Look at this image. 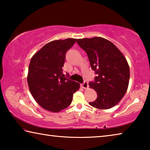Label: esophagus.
<instances>
[{"mask_svg":"<svg viewBox=\"0 0 150 150\" xmlns=\"http://www.w3.org/2000/svg\"><path fill=\"white\" fill-rule=\"evenodd\" d=\"M81 86H82V87H83V88H88V87L87 81H84V83H83V84L81 85Z\"/></svg>","mask_w":150,"mask_h":150,"instance_id":"obj_1","label":"esophagus"}]
</instances>
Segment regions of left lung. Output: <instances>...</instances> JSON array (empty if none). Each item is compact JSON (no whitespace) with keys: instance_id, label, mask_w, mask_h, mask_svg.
I'll return each instance as SVG.
<instances>
[{"instance_id":"1","label":"left lung","mask_w":150,"mask_h":150,"mask_svg":"<svg viewBox=\"0 0 150 150\" xmlns=\"http://www.w3.org/2000/svg\"><path fill=\"white\" fill-rule=\"evenodd\" d=\"M77 44L88 55L96 77L90 82L97 98L89 105L98 109L111 108L120 102L128 89L130 68L126 57L116 45L100 37L77 39Z\"/></svg>"}]
</instances>
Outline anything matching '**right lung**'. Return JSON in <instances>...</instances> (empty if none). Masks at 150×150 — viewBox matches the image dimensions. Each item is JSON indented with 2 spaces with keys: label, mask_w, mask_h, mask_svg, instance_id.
I'll use <instances>...</instances> for the list:
<instances>
[{
  "label": "right lung",
  "mask_w": 150,
  "mask_h": 150,
  "mask_svg": "<svg viewBox=\"0 0 150 150\" xmlns=\"http://www.w3.org/2000/svg\"><path fill=\"white\" fill-rule=\"evenodd\" d=\"M77 39L50 42L33 55L27 81L30 93L43 108L58 112L69 106L79 83L65 77L62 67L65 54Z\"/></svg>",
  "instance_id": "1"
}]
</instances>
